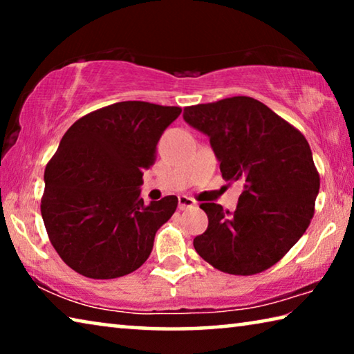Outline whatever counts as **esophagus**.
<instances>
[{
    "label": "esophagus",
    "instance_id": "1",
    "mask_svg": "<svg viewBox=\"0 0 354 354\" xmlns=\"http://www.w3.org/2000/svg\"><path fill=\"white\" fill-rule=\"evenodd\" d=\"M196 205V201L194 200V198H190V196H187V195H181V196H178V206H179V209H187V207H192V206H195Z\"/></svg>",
    "mask_w": 354,
    "mask_h": 354
}]
</instances>
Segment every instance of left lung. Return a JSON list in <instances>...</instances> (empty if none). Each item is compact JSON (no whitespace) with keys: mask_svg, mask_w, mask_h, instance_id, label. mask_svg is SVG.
<instances>
[{"mask_svg":"<svg viewBox=\"0 0 354 354\" xmlns=\"http://www.w3.org/2000/svg\"><path fill=\"white\" fill-rule=\"evenodd\" d=\"M205 133L225 181H242L234 212L203 203L207 230L194 239L203 259L230 274L261 273L283 259L314 217L320 176L309 143L270 107L250 97L184 107Z\"/></svg>","mask_w":354,"mask_h":354,"instance_id":"obj_1","label":"left lung"}]
</instances>
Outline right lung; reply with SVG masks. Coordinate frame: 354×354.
Here are the masks:
<instances>
[{
    "label": "right lung",
    "mask_w": 354,
    "mask_h": 354,
    "mask_svg": "<svg viewBox=\"0 0 354 354\" xmlns=\"http://www.w3.org/2000/svg\"><path fill=\"white\" fill-rule=\"evenodd\" d=\"M181 107L122 101L71 124L45 169L41 218L61 259L82 277L112 279L139 268L175 195L143 205V170Z\"/></svg>",
    "instance_id": "obj_1"
}]
</instances>
